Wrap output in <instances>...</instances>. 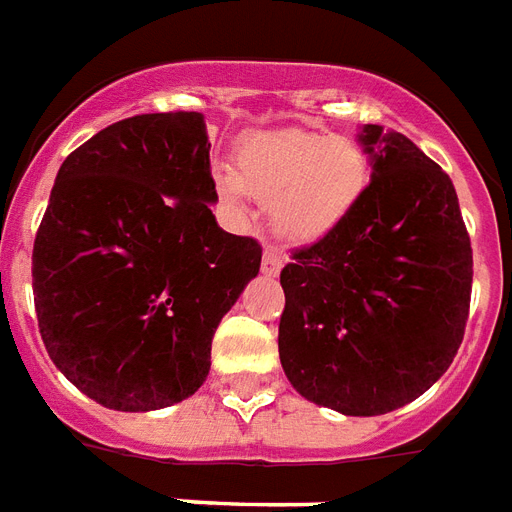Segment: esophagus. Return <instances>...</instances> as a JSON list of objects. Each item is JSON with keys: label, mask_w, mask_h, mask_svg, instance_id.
I'll list each match as a JSON object with an SVG mask.
<instances>
[{"label": "esophagus", "mask_w": 512, "mask_h": 512, "mask_svg": "<svg viewBox=\"0 0 512 512\" xmlns=\"http://www.w3.org/2000/svg\"><path fill=\"white\" fill-rule=\"evenodd\" d=\"M279 268H282V257H279L271 246H266V252H263V274H268V277H277Z\"/></svg>", "instance_id": "34e87169"}]
</instances>
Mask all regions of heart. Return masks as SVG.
<instances>
[{
	"mask_svg": "<svg viewBox=\"0 0 512 512\" xmlns=\"http://www.w3.org/2000/svg\"><path fill=\"white\" fill-rule=\"evenodd\" d=\"M230 208L244 194L268 202L271 230L288 244H312L356 211L370 183V161L354 139L315 131H266L235 147L233 169L213 172Z\"/></svg>",
	"mask_w": 512,
	"mask_h": 512,
	"instance_id": "obj_1",
	"label": "heart"
}]
</instances>
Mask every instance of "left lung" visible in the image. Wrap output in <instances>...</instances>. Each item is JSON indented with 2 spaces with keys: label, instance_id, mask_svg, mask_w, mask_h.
Returning a JSON list of instances; mask_svg holds the SVG:
<instances>
[{
  "label": "left lung",
  "instance_id": "8db88e82",
  "mask_svg": "<svg viewBox=\"0 0 512 512\" xmlns=\"http://www.w3.org/2000/svg\"><path fill=\"white\" fill-rule=\"evenodd\" d=\"M370 183L334 233L282 268L279 362L293 389L345 417L417 400L458 354L472 244L450 175L408 136L365 126Z\"/></svg>",
  "mask_w": 512,
  "mask_h": 512
}]
</instances>
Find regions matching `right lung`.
I'll return each instance as SVG.
<instances>
[{
  "label": "right lung",
  "instance_id": "obj_1",
  "mask_svg": "<svg viewBox=\"0 0 512 512\" xmlns=\"http://www.w3.org/2000/svg\"><path fill=\"white\" fill-rule=\"evenodd\" d=\"M200 112L98 131L62 161L32 249L43 345L76 389L115 411L191 397L211 340L260 271L255 238L224 233L211 205Z\"/></svg>",
  "mask_w": 512,
  "mask_h": 512
}]
</instances>
